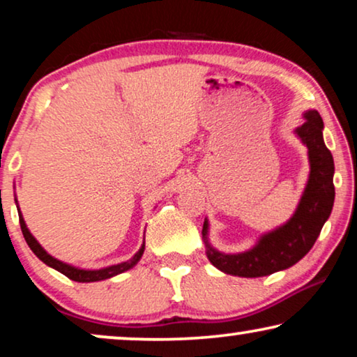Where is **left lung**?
Returning a JSON list of instances; mask_svg holds the SVG:
<instances>
[{
    "label": "left lung",
    "instance_id": "obj_1",
    "mask_svg": "<svg viewBox=\"0 0 357 357\" xmlns=\"http://www.w3.org/2000/svg\"><path fill=\"white\" fill-rule=\"evenodd\" d=\"M305 121L296 133L309 149L310 175L294 216L284 226L263 236L248 252L226 255L209 245L208 221L203 224L206 255L218 270L242 278H260L286 270L304 258L320 236L335 202L333 155L324 143V121L317 110L304 114Z\"/></svg>",
    "mask_w": 357,
    "mask_h": 357
}]
</instances>
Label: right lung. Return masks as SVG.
I'll list each match as a JSON object with an SVG mask.
<instances>
[{
	"label": "right lung",
	"instance_id": "obj_1",
	"mask_svg": "<svg viewBox=\"0 0 357 357\" xmlns=\"http://www.w3.org/2000/svg\"><path fill=\"white\" fill-rule=\"evenodd\" d=\"M17 211H19V209H17ZM19 224H21L22 236H24V238H26L27 245L31 247V250L36 253V255L40 258V260L45 263V265L55 268L56 271L63 273V275H65L66 278H70V280L77 281V282H94V281H102V280H107V278L120 275V273H123L126 270H130V268H133L136 263L139 261V258L143 257V252H144V243H143L139 250L135 253V257L128 261L119 263V265H114V266L102 268V270H79V268L66 265V263H63L60 260H56V258H53L52 255H48V253L42 248L40 243L36 241V237H33L32 234L29 232L26 222H24V218H22L21 211H19Z\"/></svg>",
	"mask_w": 357,
	"mask_h": 357
}]
</instances>
